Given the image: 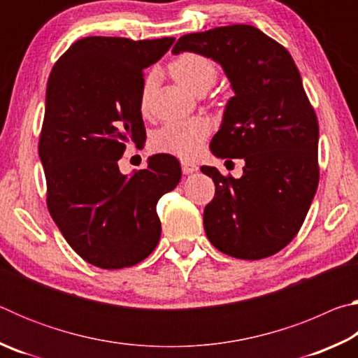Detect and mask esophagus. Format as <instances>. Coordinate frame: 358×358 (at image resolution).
<instances>
[{"label": "esophagus", "mask_w": 358, "mask_h": 358, "mask_svg": "<svg viewBox=\"0 0 358 358\" xmlns=\"http://www.w3.org/2000/svg\"><path fill=\"white\" fill-rule=\"evenodd\" d=\"M181 171H183L185 175H189L192 172H197L199 167L194 164V162H189V161H181Z\"/></svg>", "instance_id": "obj_1"}]
</instances>
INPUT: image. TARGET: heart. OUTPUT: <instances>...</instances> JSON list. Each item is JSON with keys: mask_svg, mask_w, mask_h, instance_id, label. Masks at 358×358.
<instances>
[{"mask_svg": "<svg viewBox=\"0 0 358 358\" xmlns=\"http://www.w3.org/2000/svg\"><path fill=\"white\" fill-rule=\"evenodd\" d=\"M172 77L194 93H205L213 87L217 77L216 64L210 58L199 53H181L169 66ZM153 76L143 83L141 107L145 112L148 108ZM210 134V123L205 118L196 117L187 120L169 121L162 124L153 136V147L162 153L178 156L181 159H192L202 151L205 138Z\"/></svg>", "mask_w": 358, "mask_h": 358, "instance_id": "heart-1", "label": "heart"}]
</instances>
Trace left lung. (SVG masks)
Returning <instances> with one entry per match:
<instances>
[{"instance_id":"1","label":"left lung","mask_w":358,"mask_h":358,"mask_svg":"<svg viewBox=\"0 0 358 358\" xmlns=\"http://www.w3.org/2000/svg\"><path fill=\"white\" fill-rule=\"evenodd\" d=\"M181 52L226 72L235 96L210 148L245 161L240 178L202 166L216 186L203 210L205 234L227 256H273L299 234L319 183V124L300 72L286 48L251 25L181 36L172 53Z\"/></svg>"}]
</instances>
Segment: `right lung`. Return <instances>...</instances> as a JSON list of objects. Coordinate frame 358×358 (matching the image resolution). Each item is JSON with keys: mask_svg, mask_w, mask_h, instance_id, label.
Returning a JSON list of instances; mask_svg holds the SVG:
<instances>
[{"mask_svg": "<svg viewBox=\"0 0 358 358\" xmlns=\"http://www.w3.org/2000/svg\"><path fill=\"white\" fill-rule=\"evenodd\" d=\"M173 41L90 36L74 42L48 77L39 138L47 207L72 250L99 268H124L153 252L161 237L156 203L180 183L171 155H153L129 177L118 169L126 143L147 138L143 69Z\"/></svg>", "mask_w": 358, "mask_h": 358, "instance_id": "right-lung-1", "label": "right lung"}]
</instances>
